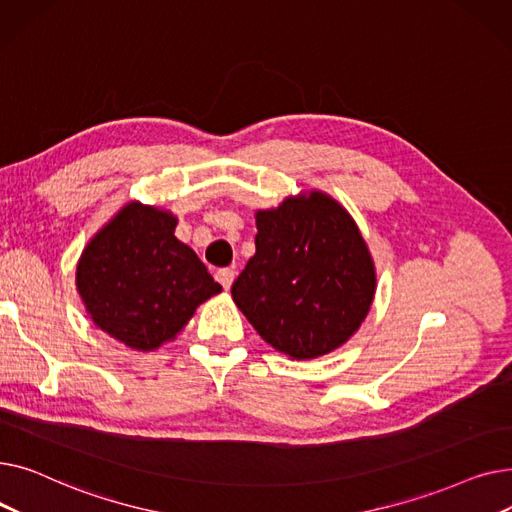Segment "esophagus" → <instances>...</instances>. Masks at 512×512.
I'll use <instances>...</instances> for the list:
<instances>
[{"mask_svg":"<svg viewBox=\"0 0 512 512\" xmlns=\"http://www.w3.org/2000/svg\"><path fill=\"white\" fill-rule=\"evenodd\" d=\"M234 276H236V272L232 270V267H222V270L215 272V280H218L226 290L232 286Z\"/></svg>","mask_w":512,"mask_h":512,"instance_id":"1","label":"esophagus"}]
</instances>
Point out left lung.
<instances>
[{
    "label": "left lung",
    "mask_w": 512,
    "mask_h": 512,
    "mask_svg": "<svg viewBox=\"0 0 512 512\" xmlns=\"http://www.w3.org/2000/svg\"><path fill=\"white\" fill-rule=\"evenodd\" d=\"M375 270L365 240L324 193L257 211L255 255L232 299L257 334L292 359L332 353L365 319Z\"/></svg>",
    "instance_id": "8db88e82"
}]
</instances>
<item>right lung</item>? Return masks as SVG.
Listing matches in <instances>:
<instances>
[{
  "instance_id": "right-lung-1",
  "label": "right lung",
  "mask_w": 512,
  "mask_h": 512,
  "mask_svg": "<svg viewBox=\"0 0 512 512\" xmlns=\"http://www.w3.org/2000/svg\"><path fill=\"white\" fill-rule=\"evenodd\" d=\"M174 228L172 213L128 203L95 234L76 267L95 326L137 351L172 340L222 290Z\"/></svg>"
}]
</instances>
